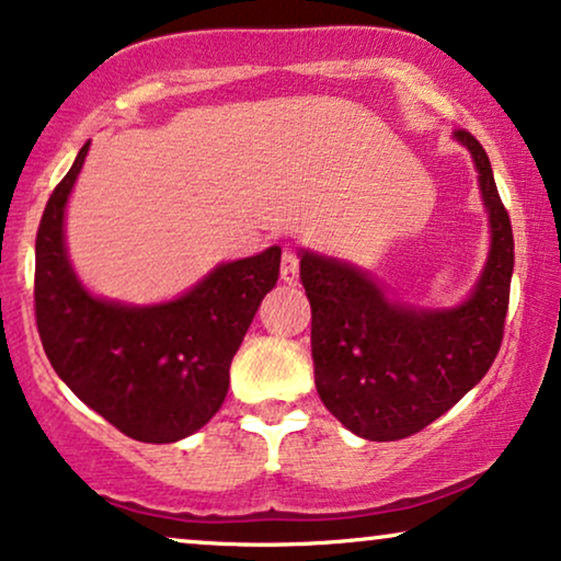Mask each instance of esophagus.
Segmentation results:
<instances>
[{"mask_svg": "<svg viewBox=\"0 0 561 561\" xmlns=\"http://www.w3.org/2000/svg\"><path fill=\"white\" fill-rule=\"evenodd\" d=\"M282 279L287 285H297V279H300V256H297V251L282 253Z\"/></svg>", "mask_w": 561, "mask_h": 561, "instance_id": "esophagus-1", "label": "esophagus"}]
</instances>
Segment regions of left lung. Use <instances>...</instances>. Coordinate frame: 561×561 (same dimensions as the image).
<instances>
[{
  "label": "left lung",
  "mask_w": 561,
  "mask_h": 561,
  "mask_svg": "<svg viewBox=\"0 0 561 561\" xmlns=\"http://www.w3.org/2000/svg\"><path fill=\"white\" fill-rule=\"evenodd\" d=\"M480 171L492 251L465 305L423 312L390 305L354 266L305 253L302 287L312 308V362L323 405L369 442L423 431L465 398L503 343L513 276V228L480 140L457 128Z\"/></svg>",
  "instance_id": "left-lung-1"
}]
</instances>
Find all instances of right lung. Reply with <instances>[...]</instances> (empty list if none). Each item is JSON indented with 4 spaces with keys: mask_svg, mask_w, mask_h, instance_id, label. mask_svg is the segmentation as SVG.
<instances>
[{
    "mask_svg": "<svg viewBox=\"0 0 561 561\" xmlns=\"http://www.w3.org/2000/svg\"><path fill=\"white\" fill-rule=\"evenodd\" d=\"M89 140L50 194L35 236V323L56 375L125 436L171 444L199 431L228 394V371L261 300L279 279L282 249L215 268L156 308L96 300L64 249V207Z\"/></svg>",
    "mask_w": 561,
    "mask_h": 561,
    "instance_id": "right-lung-1",
    "label": "right lung"
}]
</instances>
